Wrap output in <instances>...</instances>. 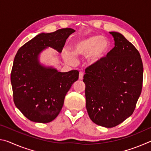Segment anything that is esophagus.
I'll return each instance as SVG.
<instances>
[{"instance_id": "1", "label": "esophagus", "mask_w": 151, "mask_h": 151, "mask_svg": "<svg viewBox=\"0 0 151 151\" xmlns=\"http://www.w3.org/2000/svg\"><path fill=\"white\" fill-rule=\"evenodd\" d=\"M83 76H84V73L81 72L80 73H79V79H80V80H83Z\"/></svg>"}]
</instances>
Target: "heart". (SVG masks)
<instances>
[{
    "label": "heart",
    "mask_w": 151,
    "mask_h": 151,
    "mask_svg": "<svg viewBox=\"0 0 151 151\" xmlns=\"http://www.w3.org/2000/svg\"><path fill=\"white\" fill-rule=\"evenodd\" d=\"M110 47L111 43L106 38L93 36L75 42L73 52L68 50H63V57L66 63L74 65L76 62L77 56L88 54L86 60L89 65H94L107 54Z\"/></svg>",
    "instance_id": "heart-1"
}]
</instances>
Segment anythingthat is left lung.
I'll use <instances>...</instances> for the list:
<instances>
[{
    "instance_id": "obj_1",
    "label": "left lung",
    "mask_w": 151,
    "mask_h": 151,
    "mask_svg": "<svg viewBox=\"0 0 151 151\" xmlns=\"http://www.w3.org/2000/svg\"><path fill=\"white\" fill-rule=\"evenodd\" d=\"M114 47L85 70L86 107L94 123L106 128L132 115L142 86L143 65L139 51L121 33L110 32Z\"/></svg>"
}]
</instances>
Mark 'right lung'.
I'll use <instances>...</instances> for the list:
<instances>
[{
    "mask_svg": "<svg viewBox=\"0 0 151 151\" xmlns=\"http://www.w3.org/2000/svg\"><path fill=\"white\" fill-rule=\"evenodd\" d=\"M70 28L40 33L20 47L15 56L11 75L15 106L30 121L47 123L57 117L71 86L78 80L74 70L61 73L40 63L39 56L48 47L60 53Z\"/></svg>",
    "mask_w": 151,
    "mask_h": 151,
    "instance_id": "add662e5",
    "label": "right lung"
}]
</instances>
